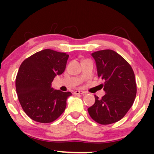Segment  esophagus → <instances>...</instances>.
I'll return each mask as SVG.
<instances>
[{"label": "esophagus", "mask_w": 154, "mask_h": 154, "mask_svg": "<svg viewBox=\"0 0 154 154\" xmlns=\"http://www.w3.org/2000/svg\"><path fill=\"white\" fill-rule=\"evenodd\" d=\"M85 93H86L85 91H75L74 92V94L75 95H79V94H85Z\"/></svg>", "instance_id": "obj_1"}]
</instances>
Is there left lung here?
<instances>
[{
	"label": "left lung",
	"mask_w": 154,
	"mask_h": 154,
	"mask_svg": "<svg viewBox=\"0 0 154 154\" xmlns=\"http://www.w3.org/2000/svg\"><path fill=\"white\" fill-rule=\"evenodd\" d=\"M96 63L98 76L105 81L106 94L88 111L91 118L100 125H109L122 119L135 100L137 85L131 66L114 51L102 50L92 54Z\"/></svg>",
	"instance_id": "left-lung-1"
}]
</instances>
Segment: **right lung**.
I'll list each match as a JSON object with an SVG mask.
<instances>
[{"instance_id": "add662e5", "label": "right lung", "mask_w": 154, "mask_h": 154, "mask_svg": "<svg viewBox=\"0 0 154 154\" xmlns=\"http://www.w3.org/2000/svg\"><path fill=\"white\" fill-rule=\"evenodd\" d=\"M69 55L45 49L26 59L16 77V90L22 109L30 119L40 123L52 122L66 106L70 92L54 90L51 82L64 72Z\"/></svg>"}]
</instances>
